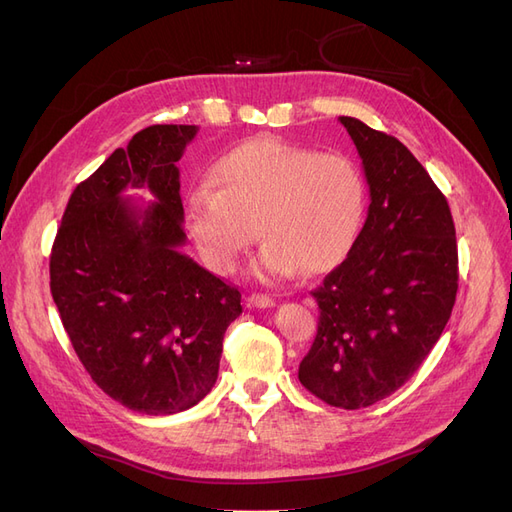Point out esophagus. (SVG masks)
I'll return each instance as SVG.
<instances>
[{"label":"esophagus","instance_id":"1","mask_svg":"<svg viewBox=\"0 0 512 512\" xmlns=\"http://www.w3.org/2000/svg\"><path fill=\"white\" fill-rule=\"evenodd\" d=\"M247 305L265 309V307H273L275 301H273L271 297H267V294H256V292H254V294H250V297H247Z\"/></svg>","mask_w":512,"mask_h":512}]
</instances>
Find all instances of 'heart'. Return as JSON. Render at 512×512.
Here are the masks:
<instances>
[{"mask_svg": "<svg viewBox=\"0 0 512 512\" xmlns=\"http://www.w3.org/2000/svg\"><path fill=\"white\" fill-rule=\"evenodd\" d=\"M209 181L188 196L185 226L205 265L230 275L260 237L256 275L284 282L303 269L333 271L365 224L367 185L342 153H320L275 138H252L213 162Z\"/></svg>", "mask_w": 512, "mask_h": 512, "instance_id": "b5f03b06", "label": "heart"}]
</instances>
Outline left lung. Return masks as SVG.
<instances>
[{"label": "left lung", "instance_id": "obj_1", "mask_svg": "<svg viewBox=\"0 0 512 512\" xmlns=\"http://www.w3.org/2000/svg\"><path fill=\"white\" fill-rule=\"evenodd\" d=\"M363 160L369 209L350 256L312 290L318 333L299 380L359 410L395 393L440 339L457 297V239L438 185L395 136L339 117Z\"/></svg>", "mask_w": 512, "mask_h": 512}]
</instances>
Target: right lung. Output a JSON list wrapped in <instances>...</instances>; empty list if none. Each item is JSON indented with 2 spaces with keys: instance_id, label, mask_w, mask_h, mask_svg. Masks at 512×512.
<instances>
[{
  "instance_id": "1",
  "label": "right lung",
  "mask_w": 512,
  "mask_h": 512,
  "mask_svg": "<svg viewBox=\"0 0 512 512\" xmlns=\"http://www.w3.org/2000/svg\"><path fill=\"white\" fill-rule=\"evenodd\" d=\"M196 126H149L76 185L51 250V294L100 389L134 412L177 414L218 380L241 292L190 256L179 168ZM147 187L143 206L121 197Z\"/></svg>"
}]
</instances>
